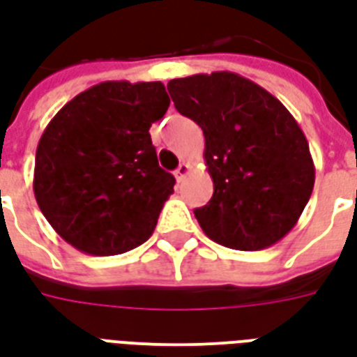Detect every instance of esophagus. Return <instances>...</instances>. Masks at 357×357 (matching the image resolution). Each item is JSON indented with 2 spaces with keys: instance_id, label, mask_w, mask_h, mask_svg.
I'll list each match as a JSON object with an SVG mask.
<instances>
[{
  "instance_id": "obj_1",
  "label": "esophagus",
  "mask_w": 357,
  "mask_h": 357,
  "mask_svg": "<svg viewBox=\"0 0 357 357\" xmlns=\"http://www.w3.org/2000/svg\"><path fill=\"white\" fill-rule=\"evenodd\" d=\"M191 172V166L187 165V162H181V165L178 166V170L174 172V176H176V179L178 181H183V179L187 178V174Z\"/></svg>"
}]
</instances>
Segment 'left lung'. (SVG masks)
Instances as JSON below:
<instances>
[{
    "label": "left lung",
    "instance_id": "1",
    "mask_svg": "<svg viewBox=\"0 0 357 357\" xmlns=\"http://www.w3.org/2000/svg\"><path fill=\"white\" fill-rule=\"evenodd\" d=\"M172 102L202 128L213 181L195 210L213 242L257 252L291 231L314 189L305 134L278 98L232 71L172 79Z\"/></svg>",
    "mask_w": 357,
    "mask_h": 357
}]
</instances>
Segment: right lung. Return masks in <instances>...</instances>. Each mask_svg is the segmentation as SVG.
I'll use <instances>...</instances> for the list:
<instances>
[{"mask_svg":"<svg viewBox=\"0 0 357 357\" xmlns=\"http://www.w3.org/2000/svg\"><path fill=\"white\" fill-rule=\"evenodd\" d=\"M168 105L160 81H105L47 125L33 195L52 229L79 252L117 255L153 234L176 183L158 166L149 134Z\"/></svg>","mask_w":357,"mask_h":357,"instance_id":"add662e5","label":"right lung"}]
</instances>
